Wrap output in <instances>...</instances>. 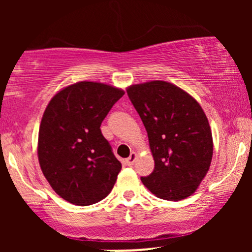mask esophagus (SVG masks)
<instances>
[{
    "label": "esophagus",
    "instance_id": "obj_1",
    "mask_svg": "<svg viewBox=\"0 0 252 252\" xmlns=\"http://www.w3.org/2000/svg\"><path fill=\"white\" fill-rule=\"evenodd\" d=\"M135 160H136V154H135V153H131V155H130L129 158H126V164H128V166H132V164H134V162H135Z\"/></svg>",
    "mask_w": 252,
    "mask_h": 252
}]
</instances>
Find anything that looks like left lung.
I'll use <instances>...</instances> for the list:
<instances>
[{
  "instance_id": "1",
  "label": "left lung",
  "mask_w": 252,
  "mask_h": 252,
  "mask_svg": "<svg viewBox=\"0 0 252 252\" xmlns=\"http://www.w3.org/2000/svg\"><path fill=\"white\" fill-rule=\"evenodd\" d=\"M126 94L144 124L155 161L152 174L141 181L166 200L193 194L209 172L213 154L212 132L201 106L163 80L132 85Z\"/></svg>"
}]
</instances>
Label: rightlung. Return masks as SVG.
I'll return each mask as SVG.
<instances>
[{"label": "right lung", "instance_id": "obj_1", "mask_svg": "<svg viewBox=\"0 0 252 252\" xmlns=\"http://www.w3.org/2000/svg\"><path fill=\"white\" fill-rule=\"evenodd\" d=\"M124 91L80 82L62 90L46 108L37 155L52 189L78 206L96 204L111 192L122 164L100 124Z\"/></svg>", "mask_w": 252, "mask_h": 252}]
</instances>
